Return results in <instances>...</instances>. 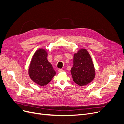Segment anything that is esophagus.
I'll use <instances>...</instances> for the list:
<instances>
[{"mask_svg":"<svg viewBox=\"0 0 124 124\" xmlns=\"http://www.w3.org/2000/svg\"><path fill=\"white\" fill-rule=\"evenodd\" d=\"M62 71H63V70L61 69H58V72L59 73H60V72H62Z\"/></svg>","mask_w":124,"mask_h":124,"instance_id":"esophagus-1","label":"esophagus"}]
</instances>
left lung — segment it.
I'll return each mask as SVG.
<instances>
[{
    "mask_svg": "<svg viewBox=\"0 0 124 124\" xmlns=\"http://www.w3.org/2000/svg\"><path fill=\"white\" fill-rule=\"evenodd\" d=\"M71 73L73 81L81 86L89 84L94 79V66L86 49H80L74 54L73 66L71 69Z\"/></svg>",
    "mask_w": 124,
    "mask_h": 124,
    "instance_id": "left-lung-1",
    "label": "left lung"
}]
</instances>
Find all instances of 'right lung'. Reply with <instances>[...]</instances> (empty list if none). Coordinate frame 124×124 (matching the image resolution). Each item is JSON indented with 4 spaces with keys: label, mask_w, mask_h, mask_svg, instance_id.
<instances>
[{
    "label": "right lung",
    "mask_w": 124,
    "mask_h": 124,
    "mask_svg": "<svg viewBox=\"0 0 124 124\" xmlns=\"http://www.w3.org/2000/svg\"><path fill=\"white\" fill-rule=\"evenodd\" d=\"M47 53L45 49L40 48L36 51L28 69L31 79L41 86L46 85L56 74L53 67L47 61Z\"/></svg>",
    "instance_id": "obj_1"
}]
</instances>
